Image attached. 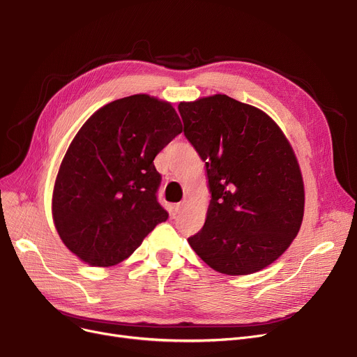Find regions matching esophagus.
Returning <instances> with one entry per match:
<instances>
[{
  "label": "esophagus",
  "mask_w": 357,
  "mask_h": 357,
  "mask_svg": "<svg viewBox=\"0 0 357 357\" xmlns=\"http://www.w3.org/2000/svg\"><path fill=\"white\" fill-rule=\"evenodd\" d=\"M186 205H188V201L183 199V201H181V202H178V204L174 205V211H175L176 214H179L181 211H183V210L186 208Z\"/></svg>",
  "instance_id": "esophagus-1"
}]
</instances>
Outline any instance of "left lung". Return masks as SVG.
Wrapping results in <instances>:
<instances>
[{"label": "left lung", "instance_id": "left-lung-1", "mask_svg": "<svg viewBox=\"0 0 357 357\" xmlns=\"http://www.w3.org/2000/svg\"><path fill=\"white\" fill-rule=\"evenodd\" d=\"M178 108L211 194L190 246L224 275L265 269L291 246L304 218V181L289 140L265 111L224 93Z\"/></svg>", "mask_w": 357, "mask_h": 357}]
</instances>
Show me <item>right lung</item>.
<instances>
[{"label":"right lung","mask_w":357,"mask_h":357,"mask_svg":"<svg viewBox=\"0 0 357 357\" xmlns=\"http://www.w3.org/2000/svg\"><path fill=\"white\" fill-rule=\"evenodd\" d=\"M179 133L174 105L147 93L105 104L84 123L52 194L56 231L75 256L91 266L119 265L167 220L153 159Z\"/></svg>","instance_id":"add662e5"}]
</instances>
